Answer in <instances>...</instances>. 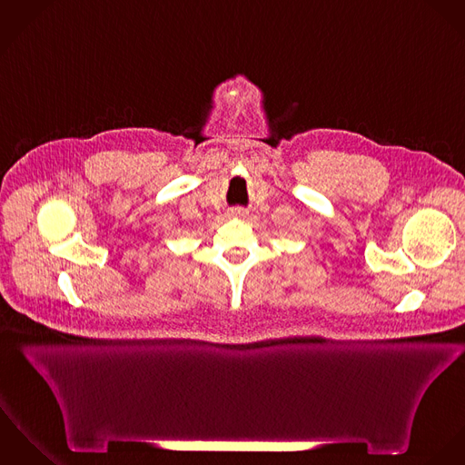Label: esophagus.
I'll use <instances>...</instances> for the list:
<instances>
[{"mask_svg": "<svg viewBox=\"0 0 465 465\" xmlns=\"http://www.w3.org/2000/svg\"><path fill=\"white\" fill-rule=\"evenodd\" d=\"M232 215H233V217H244L246 213H244V210H241V208H235V210H232Z\"/></svg>", "mask_w": 465, "mask_h": 465, "instance_id": "34e87169", "label": "esophagus"}]
</instances>
